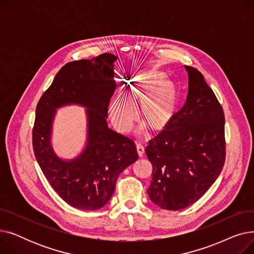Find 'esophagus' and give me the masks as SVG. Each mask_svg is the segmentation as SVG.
Returning <instances> with one entry per match:
<instances>
[{"label":"esophagus","instance_id":"esophagus-1","mask_svg":"<svg viewBox=\"0 0 254 254\" xmlns=\"http://www.w3.org/2000/svg\"><path fill=\"white\" fill-rule=\"evenodd\" d=\"M136 149H137V152H138V155L141 157L144 155V152H145V149H144V146L142 144H137L136 146Z\"/></svg>","mask_w":254,"mask_h":254}]
</instances>
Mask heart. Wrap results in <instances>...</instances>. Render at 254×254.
I'll list each match as a JSON object with an SVG mask.
<instances>
[{
    "instance_id": "obj_1",
    "label": "heart",
    "mask_w": 254,
    "mask_h": 254,
    "mask_svg": "<svg viewBox=\"0 0 254 254\" xmlns=\"http://www.w3.org/2000/svg\"><path fill=\"white\" fill-rule=\"evenodd\" d=\"M128 97L115 96L110 103L112 123L123 134L129 131L139 116L146 127L155 131L164 130L174 118L178 107V92L164 73L155 70L141 71L131 78Z\"/></svg>"
}]
</instances>
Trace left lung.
<instances>
[{
    "instance_id": "8db88e82",
    "label": "left lung",
    "mask_w": 254,
    "mask_h": 254,
    "mask_svg": "<svg viewBox=\"0 0 254 254\" xmlns=\"http://www.w3.org/2000/svg\"><path fill=\"white\" fill-rule=\"evenodd\" d=\"M185 69V104L145 150L153 168L148 195L158 207L173 211L195 203L215 182L225 161L222 107L203 74L190 65Z\"/></svg>"
}]
</instances>
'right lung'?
I'll use <instances>...</instances> for the list:
<instances>
[{
	"label": "right lung",
	"instance_id": "obj_1",
	"mask_svg": "<svg viewBox=\"0 0 254 254\" xmlns=\"http://www.w3.org/2000/svg\"><path fill=\"white\" fill-rule=\"evenodd\" d=\"M112 53L65 64L36 107L33 149L51 188L70 206L92 211L109 202L120 173L134 164L135 142L107 125L110 100L116 88ZM89 109L87 148L77 159L64 162L53 152L49 139L55 108L66 103Z\"/></svg>",
	"mask_w": 254,
	"mask_h": 254
}]
</instances>
